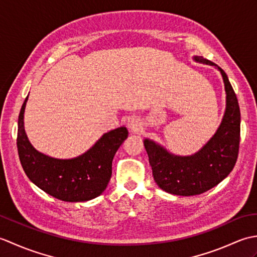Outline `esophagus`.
Returning <instances> with one entry per match:
<instances>
[{"label":"esophagus","mask_w":257,"mask_h":257,"mask_svg":"<svg viewBox=\"0 0 257 257\" xmlns=\"http://www.w3.org/2000/svg\"><path fill=\"white\" fill-rule=\"evenodd\" d=\"M127 125H128V128L134 133H138L139 130L141 129V122H140L139 118H137V117L129 118Z\"/></svg>","instance_id":"34e87169"}]
</instances>
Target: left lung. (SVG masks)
Instances as JSON below:
<instances>
[{
	"instance_id": "obj_1",
	"label": "left lung",
	"mask_w": 257,
	"mask_h": 257,
	"mask_svg": "<svg viewBox=\"0 0 257 257\" xmlns=\"http://www.w3.org/2000/svg\"><path fill=\"white\" fill-rule=\"evenodd\" d=\"M198 63L215 66L223 77L226 107L214 136L192 156H176L150 139L144 145L149 157L152 176L160 189L168 193L190 196L206 192L225 179L235 166L238 155L241 112L227 75L221 67L202 56Z\"/></svg>"
}]
</instances>
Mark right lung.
Wrapping results in <instances>:
<instances>
[{
	"label": "right lung",
	"mask_w": 257,
	"mask_h": 257,
	"mask_svg": "<svg viewBox=\"0 0 257 257\" xmlns=\"http://www.w3.org/2000/svg\"><path fill=\"white\" fill-rule=\"evenodd\" d=\"M27 96L19 114L18 151L27 178L58 200L85 202L97 198L107 188L111 177L112 159L128 137V130L120 127L105 134L85 154L73 159H56L37 151L24 129Z\"/></svg>",
	"instance_id": "1"
}]
</instances>
